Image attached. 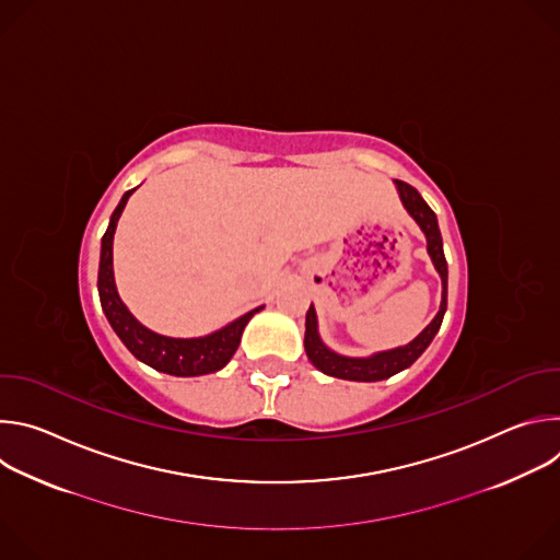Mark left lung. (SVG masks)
<instances>
[{
	"label": "left lung",
	"instance_id": "8db88e82",
	"mask_svg": "<svg viewBox=\"0 0 560 560\" xmlns=\"http://www.w3.org/2000/svg\"><path fill=\"white\" fill-rule=\"evenodd\" d=\"M398 197H401L404 208L408 210V214L417 221V225L421 228V232L425 234L428 242V255L441 277V305L436 316L432 322L423 328V332L419 337H415L410 343L398 346L392 350H383V352H374L370 357H346L339 354L335 350H330L322 335H318V318H316V310L310 303L307 312H305V354L310 359V363L322 370L328 376L335 378H346V381H383L394 376L396 372H401L406 368H410L432 343V339L436 337L443 316L447 310V261L443 255V238H441V230H439V221L434 210L425 203V199L419 195L417 188H412L406 182H394Z\"/></svg>",
	"mask_w": 560,
	"mask_h": 560
}]
</instances>
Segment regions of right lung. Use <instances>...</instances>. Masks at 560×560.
Wrapping results in <instances>:
<instances>
[{
    "mask_svg": "<svg viewBox=\"0 0 560 560\" xmlns=\"http://www.w3.org/2000/svg\"><path fill=\"white\" fill-rule=\"evenodd\" d=\"M137 188L128 190L121 197L119 206L115 208V212L110 217L108 230L102 236L97 290H100L102 310L108 318V324L135 359H139L141 363H145L159 372H166L173 376H201V374L219 372L221 368L228 365V361L236 352L238 343H242L244 328L248 326V322L259 310H264V305L246 312L244 316L234 318V322H230L228 326H223L206 337H195V339L164 337V335H156V332L148 330L143 324H139L135 314L121 301L117 285H115V272H113V238H115L117 221L126 208L128 197Z\"/></svg>",
    "mask_w": 560,
    "mask_h": 560,
    "instance_id": "right-lung-1",
    "label": "right lung"
}]
</instances>
